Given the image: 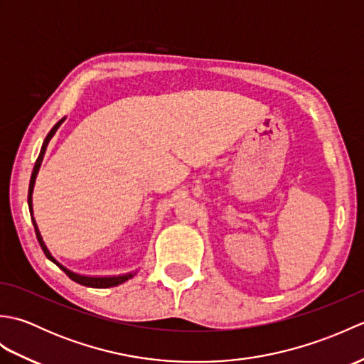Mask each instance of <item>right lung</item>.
Masks as SVG:
<instances>
[{"label": "right lung", "mask_w": 364, "mask_h": 364, "mask_svg": "<svg viewBox=\"0 0 364 364\" xmlns=\"http://www.w3.org/2000/svg\"><path fill=\"white\" fill-rule=\"evenodd\" d=\"M63 122H64V119L59 120V122L56 123V125L53 127V129L50 131L48 136H46L45 142H43V145H42V150H41V153H38V158H37V161H36L33 175H31V181H29V192H28V205H29V211H31V213H33V189H34V181H36V176H37V172H38V167H41V162H42V159H43V153H45V150H46V145H48V141L53 137V134L56 133L58 128L60 127V123H63ZM33 223H34V230H36L37 241H38V244H41L43 253L46 255V258L51 259V261L54 262V264L63 269L64 272L68 275V278H72L73 282L80 283V284H82V286H89V288H112V286H117V284L125 283L127 280H129L131 277H133V274H127V275H119V277H105V278L102 277V278H100V277H82V275L70 272V270L65 269L64 266H60L59 262L51 257V253L48 252V249H46V245H45L43 241H42L41 233H38V228H37V225H36V220H34V219H33Z\"/></svg>", "instance_id": "add662e5"}]
</instances>
